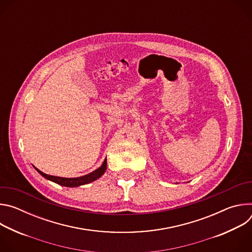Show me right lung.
Segmentation results:
<instances>
[{
    "label": "right lung",
    "mask_w": 252,
    "mask_h": 252,
    "mask_svg": "<svg viewBox=\"0 0 252 252\" xmlns=\"http://www.w3.org/2000/svg\"><path fill=\"white\" fill-rule=\"evenodd\" d=\"M37 169V168H35ZM106 169V158L103 160L102 164L96 168L95 170H94L93 172L86 174L84 176H80V177H73V178H65V177H59V176H54V175H49L46 174L44 172H42L41 170L37 169L44 177H46L47 179H50V181L60 185V186H63V187H67V188H76V187H80L83 185H87L89 183H92L95 179H97L98 177H100L104 171Z\"/></svg>",
    "instance_id": "right-lung-1"
}]
</instances>
